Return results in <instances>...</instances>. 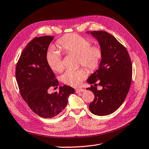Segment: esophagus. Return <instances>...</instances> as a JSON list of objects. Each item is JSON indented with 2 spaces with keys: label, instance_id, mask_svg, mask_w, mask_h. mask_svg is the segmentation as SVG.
I'll return each mask as SVG.
<instances>
[{
  "label": "esophagus",
  "instance_id": "1",
  "mask_svg": "<svg viewBox=\"0 0 149 149\" xmlns=\"http://www.w3.org/2000/svg\"><path fill=\"white\" fill-rule=\"evenodd\" d=\"M84 89H77L75 90V93H80L81 92H84Z\"/></svg>",
  "mask_w": 149,
  "mask_h": 149
}]
</instances>
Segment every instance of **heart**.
Here are the masks:
<instances>
[{"label": "heart", "instance_id": "1", "mask_svg": "<svg viewBox=\"0 0 149 149\" xmlns=\"http://www.w3.org/2000/svg\"><path fill=\"white\" fill-rule=\"evenodd\" d=\"M58 44L67 53L78 55V61L89 70L98 68L103 57V51L98 45L91 46V40L77 34L61 37L58 41ZM46 61L49 67L54 72H60L63 68L61 54L54 47H50L46 53ZM88 75L84 68L68 69L61 75V81L65 84L77 87Z\"/></svg>", "mask_w": 149, "mask_h": 149}]
</instances>
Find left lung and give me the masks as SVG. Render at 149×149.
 Masks as SVG:
<instances>
[{"instance_id": "1", "label": "left lung", "mask_w": 149, "mask_h": 149, "mask_svg": "<svg viewBox=\"0 0 149 149\" xmlns=\"http://www.w3.org/2000/svg\"><path fill=\"white\" fill-rule=\"evenodd\" d=\"M97 40L103 51L98 68L87 79L95 84L87 89L95 95L89 105L91 112L96 116H107L115 112L128 93L132 77V64L126 49L111 34L105 31L86 32ZM102 86L98 91L95 84Z\"/></svg>"}]
</instances>
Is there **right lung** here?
Here are the masks:
<instances>
[{"instance_id":"1","label":"right lung","mask_w":149,"mask_h":149,"mask_svg":"<svg viewBox=\"0 0 149 149\" xmlns=\"http://www.w3.org/2000/svg\"><path fill=\"white\" fill-rule=\"evenodd\" d=\"M53 36L36 37L23 49L16 68V78L21 95L32 111L43 118H52L67 107L75 89L64 85L59 92L47 93L58 88V81L48 65L46 53Z\"/></svg>"}]
</instances>
